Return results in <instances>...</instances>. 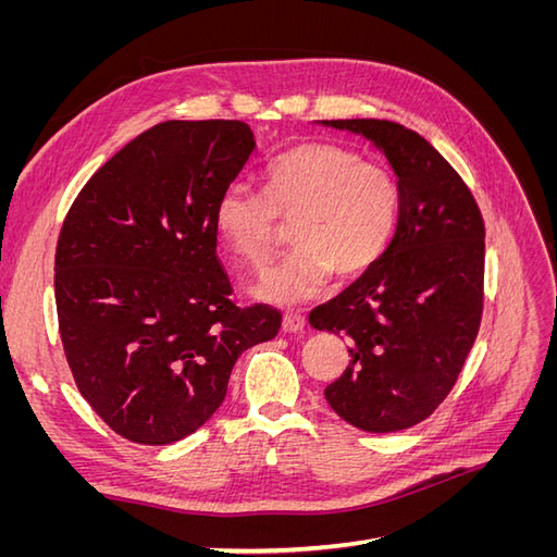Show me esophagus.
<instances>
[{
    "instance_id": "1",
    "label": "esophagus",
    "mask_w": 557,
    "mask_h": 557,
    "mask_svg": "<svg viewBox=\"0 0 557 557\" xmlns=\"http://www.w3.org/2000/svg\"><path fill=\"white\" fill-rule=\"evenodd\" d=\"M307 325V318L297 313V311H288L283 315V330L285 332H301Z\"/></svg>"
}]
</instances>
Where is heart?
<instances>
[{"label": "heart", "mask_w": 557, "mask_h": 557, "mask_svg": "<svg viewBox=\"0 0 557 557\" xmlns=\"http://www.w3.org/2000/svg\"><path fill=\"white\" fill-rule=\"evenodd\" d=\"M399 207V181L387 166L344 146L307 144L267 164L264 195L239 183L225 188L213 227L234 256L260 269L281 242V218L295 221V248L256 288L293 305L323 290L334 269L348 278L374 267L395 237Z\"/></svg>", "instance_id": "b5f03b06"}]
</instances>
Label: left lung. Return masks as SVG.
<instances>
[{
  "instance_id": "8db88e82",
  "label": "left lung",
  "mask_w": 557,
  "mask_h": 557,
  "mask_svg": "<svg viewBox=\"0 0 557 557\" xmlns=\"http://www.w3.org/2000/svg\"><path fill=\"white\" fill-rule=\"evenodd\" d=\"M374 141L401 190L383 258L309 313L315 330L350 339L346 372L325 399L364 432H397L448 397L483 313L485 225L474 195L418 132L376 117L323 121Z\"/></svg>"
}]
</instances>
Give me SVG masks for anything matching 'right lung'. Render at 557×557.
Masks as SVG:
<instances>
[{
  "label": "right lung",
  "instance_id": "right-lung-1",
  "mask_svg": "<svg viewBox=\"0 0 557 557\" xmlns=\"http://www.w3.org/2000/svg\"><path fill=\"white\" fill-rule=\"evenodd\" d=\"M256 150L242 121H166L83 185L55 248V305L78 393L125 440L174 444L221 407L232 367L281 311L237 307L213 207Z\"/></svg>",
  "mask_w": 557,
  "mask_h": 557
}]
</instances>
